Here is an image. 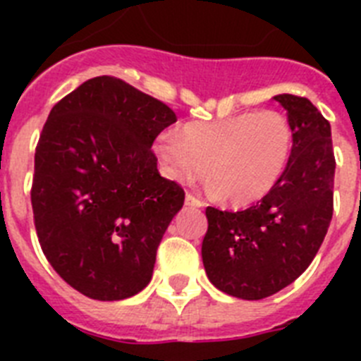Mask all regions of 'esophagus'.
<instances>
[{
	"mask_svg": "<svg viewBox=\"0 0 361 361\" xmlns=\"http://www.w3.org/2000/svg\"><path fill=\"white\" fill-rule=\"evenodd\" d=\"M184 202H186V206H193V208H204V202L200 199H195L193 195H190L188 193L186 199H184Z\"/></svg>",
	"mask_w": 361,
	"mask_h": 361,
	"instance_id": "obj_1",
	"label": "esophagus"
}]
</instances>
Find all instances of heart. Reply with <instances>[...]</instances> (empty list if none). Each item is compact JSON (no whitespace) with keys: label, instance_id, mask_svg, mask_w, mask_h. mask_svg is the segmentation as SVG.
<instances>
[{"label":"heart","instance_id":"heart-1","mask_svg":"<svg viewBox=\"0 0 361 361\" xmlns=\"http://www.w3.org/2000/svg\"><path fill=\"white\" fill-rule=\"evenodd\" d=\"M293 146L289 121L275 110L244 111L212 123H190L155 141L164 175L178 184L212 178L213 193L237 206L267 195L282 177Z\"/></svg>","mask_w":361,"mask_h":361}]
</instances>
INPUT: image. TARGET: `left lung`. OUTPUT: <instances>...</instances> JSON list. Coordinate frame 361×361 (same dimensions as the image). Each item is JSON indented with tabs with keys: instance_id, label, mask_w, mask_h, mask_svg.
I'll use <instances>...</instances> for the list:
<instances>
[{
	"instance_id": "left-lung-1",
	"label": "left lung",
	"mask_w": 361,
	"mask_h": 361,
	"mask_svg": "<svg viewBox=\"0 0 361 361\" xmlns=\"http://www.w3.org/2000/svg\"><path fill=\"white\" fill-rule=\"evenodd\" d=\"M288 111L293 146L273 190L242 212L206 209L202 262L226 295L262 300L295 282L317 257L333 219L331 124L305 97H273Z\"/></svg>"
}]
</instances>
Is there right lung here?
<instances>
[{
	"instance_id": "1",
	"label": "right lung",
	"mask_w": 361,
	"mask_h": 361,
	"mask_svg": "<svg viewBox=\"0 0 361 361\" xmlns=\"http://www.w3.org/2000/svg\"><path fill=\"white\" fill-rule=\"evenodd\" d=\"M175 121L164 103L110 75L50 110L34 159V222L50 266L88 298H130L152 280L162 235L184 204L152 152Z\"/></svg>"
}]
</instances>
